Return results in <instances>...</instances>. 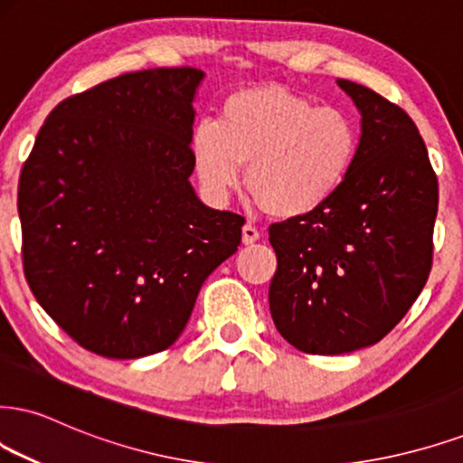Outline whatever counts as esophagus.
Masks as SVG:
<instances>
[{"label": "esophagus", "mask_w": 463, "mask_h": 463, "mask_svg": "<svg viewBox=\"0 0 463 463\" xmlns=\"http://www.w3.org/2000/svg\"><path fill=\"white\" fill-rule=\"evenodd\" d=\"M261 238L260 230L255 225H250V222H247V225L242 227V242L244 244H255Z\"/></svg>", "instance_id": "1"}]
</instances>
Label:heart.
Returning <instances> with one entry per match:
<instances>
[{"instance_id": "obj_1", "label": "heart", "mask_w": 463, "mask_h": 463, "mask_svg": "<svg viewBox=\"0 0 463 463\" xmlns=\"http://www.w3.org/2000/svg\"><path fill=\"white\" fill-rule=\"evenodd\" d=\"M191 150L210 195L222 197L241 184L247 165V188L260 208L294 219L339 191L356 161L358 130L344 111L260 85L227 96L219 122H199Z\"/></svg>"}]
</instances>
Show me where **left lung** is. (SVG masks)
<instances>
[{
  "mask_svg": "<svg viewBox=\"0 0 463 463\" xmlns=\"http://www.w3.org/2000/svg\"><path fill=\"white\" fill-rule=\"evenodd\" d=\"M361 141L339 191L317 210L270 225L277 272L270 316L307 354L378 344L402 322L431 270L438 178L402 107L354 81Z\"/></svg>",
  "mask_w": 463,
  "mask_h": 463,
  "instance_id": "8db88e82",
  "label": "left lung"
}]
</instances>
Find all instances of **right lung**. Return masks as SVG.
<instances>
[{
	"label": "right lung",
	"instance_id": "add662e5",
	"mask_svg": "<svg viewBox=\"0 0 463 463\" xmlns=\"http://www.w3.org/2000/svg\"><path fill=\"white\" fill-rule=\"evenodd\" d=\"M203 72L150 68L61 100L23 165V270L44 311L105 358L163 352L244 219L193 191Z\"/></svg>",
	"mask_w": 463,
	"mask_h": 463
}]
</instances>
